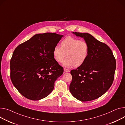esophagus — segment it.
I'll list each match as a JSON object with an SVG mask.
<instances>
[{
    "instance_id": "esophagus-1",
    "label": "esophagus",
    "mask_w": 125,
    "mask_h": 125,
    "mask_svg": "<svg viewBox=\"0 0 125 125\" xmlns=\"http://www.w3.org/2000/svg\"><path fill=\"white\" fill-rule=\"evenodd\" d=\"M64 72H70V70L69 69H66V68L64 69Z\"/></svg>"
}]
</instances>
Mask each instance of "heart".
<instances>
[{
    "label": "heart",
    "instance_id": "1",
    "mask_svg": "<svg viewBox=\"0 0 125 125\" xmlns=\"http://www.w3.org/2000/svg\"><path fill=\"white\" fill-rule=\"evenodd\" d=\"M61 47L56 46L53 49V54L55 60L62 62L64 58L63 65L66 67L73 66L78 67L86 60L89 53V46L85 41H80L71 37L63 39L60 44Z\"/></svg>",
    "mask_w": 125,
    "mask_h": 125
}]
</instances>
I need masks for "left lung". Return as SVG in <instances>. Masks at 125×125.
<instances>
[{"mask_svg":"<svg viewBox=\"0 0 125 125\" xmlns=\"http://www.w3.org/2000/svg\"><path fill=\"white\" fill-rule=\"evenodd\" d=\"M83 38L89 46L85 62L71 71L69 86L72 95L81 102L98 98L111 86L114 79L116 61L111 49L87 32H73Z\"/></svg>","mask_w":125,"mask_h":125,"instance_id":"obj_1","label":"left lung"}]
</instances>
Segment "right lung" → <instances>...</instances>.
Here are the masks:
<instances>
[{"label":"right lung","mask_w":125,"mask_h":125,"mask_svg":"<svg viewBox=\"0 0 125 125\" xmlns=\"http://www.w3.org/2000/svg\"><path fill=\"white\" fill-rule=\"evenodd\" d=\"M62 37L51 32L36 34L14 50L10 62V79L25 97L38 101L53 91L55 81L63 73L53 54Z\"/></svg>","instance_id":"right-lung-1"}]
</instances>
